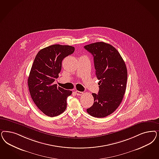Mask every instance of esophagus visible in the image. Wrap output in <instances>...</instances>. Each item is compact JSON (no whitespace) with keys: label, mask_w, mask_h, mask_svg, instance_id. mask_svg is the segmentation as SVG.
Returning a JSON list of instances; mask_svg holds the SVG:
<instances>
[{"label":"esophagus","mask_w":159,"mask_h":159,"mask_svg":"<svg viewBox=\"0 0 159 159\" xmlns=\"http://www.w3.org/2000/svg\"><path fill=\"white\" fill-rule=\"evenodd\" d=\"M75 93L77 94V95H79V96H81L83 94V92H81V91H75Z\"/></svg>","instance_id":"esophagus-1"}]
</instances>
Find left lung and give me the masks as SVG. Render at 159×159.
<instances>
[{"label": "left lung", "mask_w": 159, "mask_h": 159, "mask_svg": "<svg viewBox=\"0 0 159 159\" xmlns=\"http://www.w3.org/2000/svg\"><path fill=\"white\" fill-rule=\"evenodd\" d=\"M93 57L95 75L99 80V92L92 93L94 102L87 109L95 118H104L119 106L126 91L127 68L118 50L111 44L97 42L84 46Z\"/></svg>", "instance_id": "left-lung-1"}]
</instances>
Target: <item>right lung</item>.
I'll use <instances>...</instances> for the list:
<instances>
[{"instance_id": "add662e5", "label": "right lung", "mask_w": 159, "mask_h": 159, "mask_svg": "<svg viewBox=\"0 0 159 159\" xmlns=\"http://www.w3.org/2000/svg\"><path fill=\"white\" fill-rule=\"evenodd\" d=\"M75 50L74 47L54 44L39 51L28 78L31 97L46 115L56 116L67 108V98L71 91L57 87L54 82L61 70L62 60Z\"/></svg>"}]
</instances>
